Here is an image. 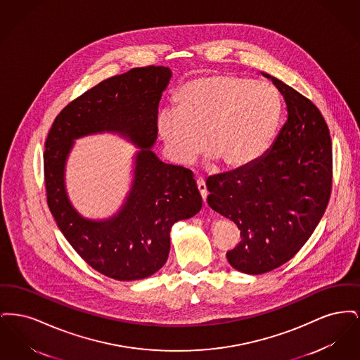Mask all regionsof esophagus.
<instances>
[{"label": "esophagus", "instance_id": "obj_1", "mask_svg": "<svg viewBox=\"0 0 360 360\" xmlns=\"http://www.w3.org/2000/svg\"><path fill=\"white\" fill-rule=\"evenodd\" d=\"M197 188H198L201 195H202V200L205 201L206 195H207V190H206L205 181H204L202 178H198V179H197Z\"/></svg>", "mask_w": 360, "mask_h": 360}]
</instances>
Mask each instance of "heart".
Returning <instances> with one entry per match:
<instances>
[{"instance_id":"b5f03b06","label":"heart","mask_w":360,"mask_h":360,"mask_svg":"<svg viewBox=\"0 0 360 360\" xmlns=\"http://www.w3.org/2000/svg\"><path fill=\"white\" fill-rule=\"evenodd\" d=\"M282 112V97L271 84L209 74L179 87L175 112L166 110L158 117V134L176 163H191L204 147L210 160L238 170L267 151Z\"/></svg>"}]
</instances>
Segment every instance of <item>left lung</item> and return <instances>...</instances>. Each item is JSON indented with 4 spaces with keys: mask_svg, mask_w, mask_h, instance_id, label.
<instances>
[{
    "mask_svg": "<svg viewBox=\"0 0 360 360\" xmlns=\"http://www.w3.org/2000/svg\"><path fill=\"white\" fill-rule=\"evenodd\" d=\"M283 96L288 120L254 163L209 176L207 205L240 229L226 252L245 274H263L290 260L326 212L332 188V143L317 106L266 72Z\"/></svg>",
    "mask_w": 360,
    "mask_h": 360,
    "instance_id": "obj_1",
    "label": "left lung"
}]
</instances>
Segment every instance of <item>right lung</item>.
I'll return each instance as SVG.
<instances>
[{"mask_svg":"<svg viewBox=\"0 0 360 360\" xmlns=\"http://www.w3.org/2000/svg\"><path fill=\"white\" fill-rule=\"evenodd\" d=\"M172 75L169 68L148 66L105 79L56 116L46 140L47 204L58 228L90 267L117 281L143 279L162 269L172 225L202 206L193 172L163 163L153 151L158 106ZM103 131L119 133L139 151L121 210L109 219L91 221L69 202L64 170L73 140Z\"/></svg>","mask_w":360,"mask_h":360,"instance_id":"add662e5","label":"right lung"}]
</instances>
